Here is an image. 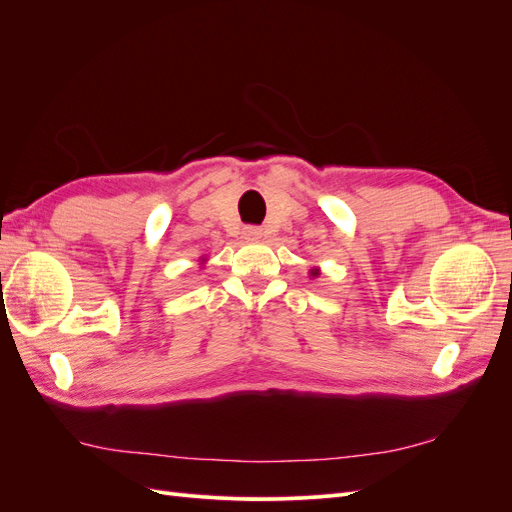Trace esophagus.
<instances>
[{
    "label": "esophagus",
    "mask_w": 512,
    "mask_h": 512,
    "mask_svg": "<svg viewBox=\"0 0 512 512\" xmlns=\"http://www.w3.org/2000/svg\"><path fill=\"white\" fill-rule=\"evenodd\" d=\"M243 237H245L247 241H260V239H262V228H258V226H247V228L243 230Z\"/></svg>",
    "instance_id": "34e87169"
}]
</instances>
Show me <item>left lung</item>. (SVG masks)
<instances>
[{
  "label": "left lung",
  "mask_w": 512,
  "mask_h": 512,
  "mask_svg": "<svg viewBox=\"0 0 512 512\" xmlns=\"http://www.w3.org/2000/svg\"><path fill=\"white\" fill-rule=\"evenodd\" d=\"M309 273H312V275L316 277V275H318V269H312V271H309Z\"/></svg>",
  "instance_id": "8db88e82"
}]
</instances>
